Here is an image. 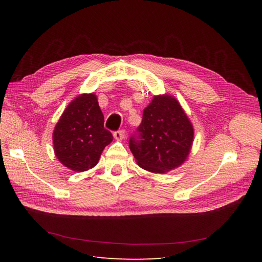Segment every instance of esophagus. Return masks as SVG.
Returning a JSON list of instances; mask_svg holds the SVG:
<instances>
[{
  "instance_id": "obj_1",
  "label": "esophagus",
  "mask_w": 262,
  "mask_h": 262,
  "mask_svg": "<svg viewBox=\"0 0 262 262\" xmlns=\"http://www.w3.org/2000/svg\"><path fill=\"white\" fill-rule=\"evenodd\" d=\"M124 137H125L124 130H119V131H116V132L114 133V138H115L116 140H118V141L123 140Z\"/></svg>"
}]
</instances>
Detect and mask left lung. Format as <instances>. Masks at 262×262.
<instances>
[{"label": "left lung", "instance_id": "obj_1", "mask_svg": "<svg viewBox=\"0 0 262 262\" xmlns=\"http://www.w3.org/2000/svg\"><path fill=\"white\" fill-rule=\"evenodd\" d=\"M138 132V137L130 139V149L140 167L153 173H166L184 164L194 137L185 110L168 94L153 97Z\"/></svg>", "mask_w": 262, "mask_h": 262}]
</instances>
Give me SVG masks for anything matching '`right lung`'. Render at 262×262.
Returning a JSON list of instances; mask_svg holds the SVG:
<instances>
[{"instance_id":"right-lung-1","label":"right lung","mask_w":262,"mask_h":262,"mask_svg":"<svg viewBox=\"0 0 262 262\" xmlns=\"http://www.w3.org/2000/svg\"><path fill=\"white\" fill-rule=\"evenodd\" d=\"M113 139V134L104 128V115L93 93L78 95L70 102L52 134L55 157L76 172L95 167Z\"/></svg>"}]
</instances>
